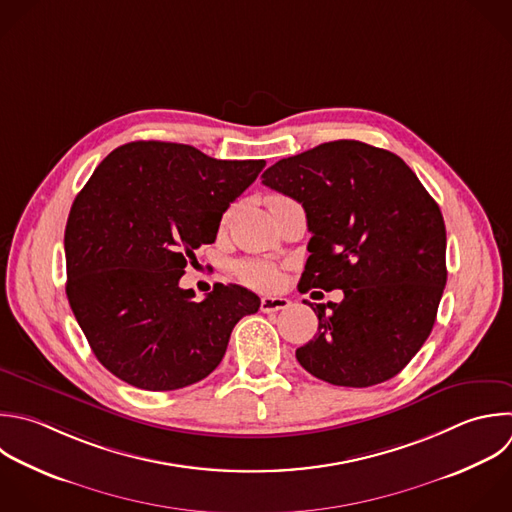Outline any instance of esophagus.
Wrapping results in <instances>:
<instances>
[{
  "mask_svg": "<svg viewBox=\"0 0 512 512\" xmlns=\"http://www.w3.org/2000/svg\"><path fill=\"white\" fill-rule=\"evenodd\" d=\"M290 306V300L284 296H264L260 302L262 312H278V310H286Z\"/></svg>",
  "mask_w": 512,
  "mask_h": 512,
  "instance_id": "34e87169",
  "label": "esophagus"
}]
</instances>
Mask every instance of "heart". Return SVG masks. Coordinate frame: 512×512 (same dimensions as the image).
<instances>
[{
	"label": "heart",
	"instance_id": "b5f03b06",
	"mask_svg": "<svg viewBox=\"0 0 512 512\" xmlns=\"http://www.w3.org/2000/svg\"><path fill=\"white\" fill-rule=\"evenodd\" d=\"M236 274L242 282L254 288H272L278 280V274L274 266H270L264 260H242L236 264Z\"/></svg>",
	"mask_w": 512,
	"mask_h": 512
}]
</instances>
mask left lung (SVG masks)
Instances as JSON below:
<instances>
[{
  "label": "left lung",
  "instance_id": "1",
  "mask_svg": "<svg viewBox=\"0 0 512 512\" xmlns=\"http://www.w3.org/2000/svg\"><path fill=\"white\" fill-rule=\"evenodd\" d=\"M262 184L306 210L302 292H344L338 304H310L318 334L296 350L302 368L352 388L396 376L428 338L446 284L438 204L396 154L356 140L284 158Z\"/></svg>",
  "mask_w": 512,
  "mask_h": 512
}]
</instances>
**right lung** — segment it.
<instances>
[{
	"instance_id": "right-lung-1",
	"label": "right lung",
	"mask_w": 512,
	"mask_h": 512,
	"mask_svg": "<svg viewBox=\"0 0 512 512\" xmlns=\"http://www.w3.org/2000/svg\"><path fill=\"white\" fill-rule=\"evenodd\" d=\"M264 166L150 140L96 168L66 226V294L114 376L142 390L190 386L222 362L238 320L258 312L260 298L238 284L194 302L178 282Z\"/></svg>"
}]
</instances>
